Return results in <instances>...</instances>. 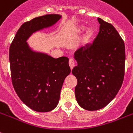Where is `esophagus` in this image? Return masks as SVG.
<instances>
[{"instance_id":"34e87169","label":"esophagus","mask_w":133,"mask_h":133,"mask_svg":"<svg viewBox=\"0 0 133 133\" xmlns=\"http://www.w3.org/2000/svg\"><path fill=\"white\" fill-rule=\"evenodd\" d=\"M69 65H70L71 70H72L73 68L75 66V61H74V59H72V58H71V59H69Z\"/></svg>"}]
</instances>
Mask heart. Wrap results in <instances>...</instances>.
I'll use <instances>...</instances> for the list:
<instances>
[{
	"label": "heart",
	"mask_w": 133,
	"mask_h": 133,
	"mask_svg": "<svg viewBox=\"0 0 133 133\" xmlns=\"http://www.w3.org/2000/svg\"><path fill=\"white\" fill-rule=\"evenodd\" d=\"M86 27L84 26H81L79 27L77 29V33L78 34H81L85 30ZM93 34H94V31H93L92 29H90L89 31H88V33L87 34V37H86V41H87L89 39V38H91V37L92 36Z\"/></svg>",
	"instance_id": "heart-1"
}]
</instances>
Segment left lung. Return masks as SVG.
<instances>
[{
  "label": "left lung",
  "mask_w": 133,
  "mask_h": 133,
  "mask_svg": "<svg viewBox=\"0 0 133 133\" xmlns=\"http://www.w3.org/2000/svg\"><path fill=\"white\" fill-rule=\"evenodd\" d=\"M100 31L93 44L77 50L78 65L72 70L77 78V102L87 111L107 105L119 91L125 71L124 42L111 24L98 18Z\"/></svg>",
  "instance_id": "8db88e82"
}]
</instances>
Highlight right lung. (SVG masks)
<instances>
[{"label": "right lung", "instance_id": "obj_1", "mask_svg": "<svg viewBox=\"0 0 133 133\" xmlns=\"http://www.w3.org/2000/svg\"><path fill=\"white\" fill-rule=\"evenodd\" d=\"M61 18L48 14L26 22L9 48L13 86L20 100L31 109L48 112L57 107L65 78L70 73L69 59H57L31 50L26 41L33 33L53 25Z\"/></svg>", "mask_w": 133, "mask_h": 133}]
</instances>
